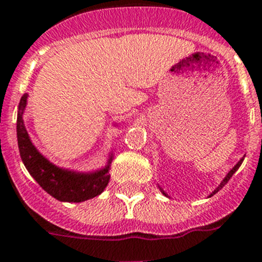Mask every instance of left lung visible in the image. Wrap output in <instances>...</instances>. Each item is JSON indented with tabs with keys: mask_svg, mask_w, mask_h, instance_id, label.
<instances>
[{
	"mask_svg": "<svg viewBox=\"0 0 262 262\" xmlns=\"http://www.w3.org/2000/svg\"><path fill=\"white\" fill-rule=\"evenodd\" d=\"M244 157H245V156H244ZM244 157H243V158H241V159H240V161H238V162H237V163H236V165H235V166H233V167H232V169H231V170H229V171H228V172H227V175H226V177H224V179H223V181H222V182H220V185H219V186H217V187H216V188H215V190H213V191H212V192H211V194H210V195H208V198H210V196H212V195H215V194H216V192H217V191H219V190H222V188H223V187H224V186H226V185H227V182H228V181H229V179H231V177H232V175L235 174V172H236V171H237V169H238V167H240V166H241V163H243V161H244ZM158 187H159V185H158ZM159 190H161V192H162V194H163V195H165V196H169V195L166 194L165 191H163V190H162V188L159 187Z\"/></svg>",
	"mask_w": 262,
	"mask_h": 262,
	"instance_id": "8db88e82",
	"label": "left lung"
}]
</instances>
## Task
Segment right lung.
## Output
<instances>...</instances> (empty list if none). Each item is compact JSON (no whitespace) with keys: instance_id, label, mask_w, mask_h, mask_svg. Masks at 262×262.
Returning a JSON list of instances; mask_svg holds the SVG:
<instances>
[{"instance_id":"add662e5","label":"right lung","mask_w":262,"mask_h":262,"mask_svg":"<svg viewBox=\"0 0 262 262\" xmlns=\"http://www.w3.org/2000/svg\"><path fill=\"white\" fill-rule=\"evenodd\" d=\"M27 93L21 97L17 116L18 147L27 171L47 194L60 202L80 203L101 194L111 178L109 166L113 159V153L109 154L108 163L103 169L96 171L79 172L51 163L34 146L25 126L24 112L27 105Z\"/></svg>"}]
</instances>
